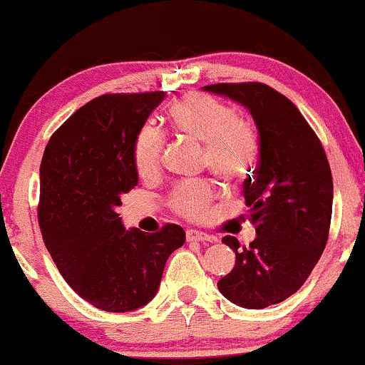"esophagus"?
<instances>
[{"label": "esophagus", "mask_w": 365, "mask_h": 365, "mask_svg": "<svg viewBox=\"0 0 365 365\" xmlns=\"http://www.w3.org/2000/svg\"><path fill=\"white\" fill-rule=\"evenodd\" d=\"M186 239H187V242H210V240H212L210 235L204 234V232H200V230H187Z\"/></svg>", "instance_id": "34e87169"}]
</instances>
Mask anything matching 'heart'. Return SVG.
Segmentation results:
<instances>
[{"mask_svg":"<svg viewBox=\"0 0 365 365\" xmlns=\"http://www.w3.org/2000/svg\"><path fill=\"white\" fill-rule=\"evenodd\" d=\"M170 123L181 133L204 142V163L228 182L253 174L260 158V140L251 123L239 118L230 105L205 95H187L172 107ZM165 135L155 125L140 128L133 144V161L140 175L160 168ZM214 200L212 184H181L172 193V207L184 217H200Z\"/></svg>","mask_w":365,"mask_h":365,"instance_id":"1","label":"heart"}]
</instances>
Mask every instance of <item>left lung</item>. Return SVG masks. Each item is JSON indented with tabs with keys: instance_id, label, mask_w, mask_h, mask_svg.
I'll list each match as a JSON object with an SVG mask.
<instances>
[{
	"instance_id": "1",
	"label": "left lung",
	"mask_w": 365,
	"mask_h": 365,
	"mask_svg": "<svg viewBox=\"0 0 365 365\" xmlns=\"http://www.w3.org/2000/svg\"><path fill=\"white\" fill-rule=\"evenodd\" d=\"M204 91L242 105L260 135V163L244 181L257 228L250 247L232 235L235 265L217 281L225 299L246 309L283 302L320 260L332 217V174L320 140L287 96L260 82L212 84Z\"/></svg>"
}]
</instances>
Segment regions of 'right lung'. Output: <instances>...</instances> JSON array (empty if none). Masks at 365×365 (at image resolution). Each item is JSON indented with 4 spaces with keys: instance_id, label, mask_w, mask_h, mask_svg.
Segmentation results:
<instances>
[{
    "instance_id": "obj_1",
    "label": "right lung",
    "mask_w": 365,
    "mask_h": 365,
    "mask_svg": "<svg viewBox=\"0 0 365 365\" xmlns=\"http://www.w3.org/2000/svg\"><path fill=\"white\" fill-rule=\"evenodd\" d=\"M163 91L103 95L48 140L40 165L38 223L56 267L91 306L128 313L155 299L168 257L186 240L179 225L126 230L118 207L137 186L133 144Z\"/></svg>"
}]
</instances>
